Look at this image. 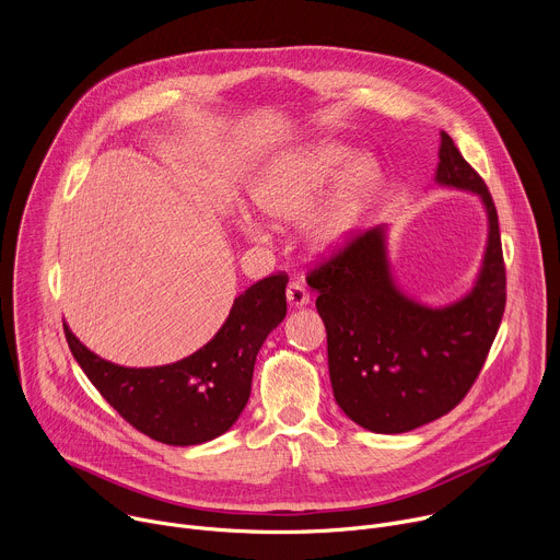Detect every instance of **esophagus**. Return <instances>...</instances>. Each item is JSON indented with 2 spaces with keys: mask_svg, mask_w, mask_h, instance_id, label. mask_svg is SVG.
<instances>
[{
  "mask_svg": "<svg viewBox=\"0 0 560 560\" xmlns=\"http://www.w3.org/2000/svg\"><path fill=\"white\" fill-rule=\"evenodd\" d=\"M307 301H310V292L305 290V285L299 283V281H290V285H288V303L294 305V307H301Z\"/></svg>",
  "mask_w": 560,
  "mask_h": 560,
  "instance_id": "obj_1",
  "label": "esophagus"
}]
</instances>
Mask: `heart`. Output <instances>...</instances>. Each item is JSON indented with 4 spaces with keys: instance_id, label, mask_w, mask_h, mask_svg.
Masks as SVG:
<instances>
[{
    "instance_id": "heart-1",
    "label": "heart",
    "mask_w": 560,
    "mask_h": 560,
    "mask_svg": "<svg viewBox=\"0 0 560 560\" xmlns=\"http://www.w3.org/2000/svg\"><path fill=\"white\" fill-rule=\"evenodd\" d=\"M352 152L337 143H316L277 156L266 166L250 190L255 208L277 223H296L314 208L326 188L348 166ZM378 188V171L370 162L357 164L339 184L330 201L307 223L312 248L328 253L337 248L357 225L368 201ZM244 230L255 236L259 228L253 221Z\"/></svg>"
}]
</instances>
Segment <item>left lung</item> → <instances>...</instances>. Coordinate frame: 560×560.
Segmentation results:
<instances>
[{"instance_id": "8db88e82", "label": "left lung", "mask_w": 560, "mask_h": 560, "mask_svg": "<svg viewBox=\"0 0 560 560\" xmlns=\"http://www.w3.org/2000/svg\"><path fill=\"white\" fill-rule=\"evenodd\" d=\"M434 179L478 195L488 212L483 266L463 299L430 307L398 290L383 225L350 236L307 275L328 332L337 404L376 434L410 432L454 410L481 372L505 312L497 206L447 132Z\"/></svg>"}]
</instances>
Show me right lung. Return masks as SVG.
Here are the masks:
<instances>
[{"instance_id":"obj_1","label":"right lung","mask_w":560,"mask_h":560,"mask_svg":"<svg viewBox=\"0 0 560 560\" xmlns=\"http://www.w3.org/2000/svg\"><path fill=\"white\" fill-rule=\"evenodd\" d=\"M285 275L238 294L225 324L195 354L159 368H124L91 352L63 324L68 348L106 401L141 434L166 445H199L244 412L257 354L285 316Z\"/></svg>"}]
</instances>
